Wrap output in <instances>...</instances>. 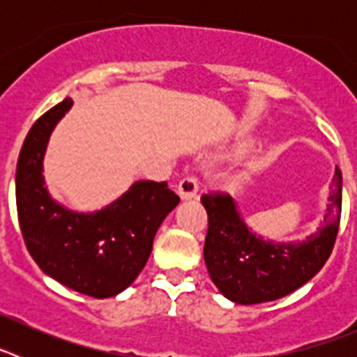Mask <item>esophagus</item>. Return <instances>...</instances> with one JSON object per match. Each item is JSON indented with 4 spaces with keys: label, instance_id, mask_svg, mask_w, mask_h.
Masks as SVG:
<instances>
[{
    "label": "esophagus",
    "instance_id": "esophagus-1",
    "mask_svg": "<svg viewBox=\"0 0 357 357\" xmlns=\"http://www.w3.org/2000/svg\"><path fill=\"white\" fill-rule=\"evenodd\" d=\"M178 195L182 200H191L198 195V181L195 176H185L178 182Z\"/></svg>",
    "mask_w": 357,
    "mask_h": 357
}]
</instances>
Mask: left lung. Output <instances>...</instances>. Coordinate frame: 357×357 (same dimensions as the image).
I'll return each instance as SVG.
<instances>
[{"mask_svg":"<svg viewBox=\"0 0 357 357\" xmlns=\"http://www.w3.org/2000/svg\"><path fill=\"white\" fill-rule=\"evenodd\" d=\"M324 225L298 243H275L252 232L230 195L209 193L204 259L223 296L236 304L272 302L313 279L329 259L342 216V172L336 166Z\"/></svg>","mask_w":357,"mask_h":357,"instance_id":"obj_1","label":"left lung"}]
</instances>
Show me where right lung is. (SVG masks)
Returning a JSON list of instances; mask_svg holds the SVG:
<instances>
[{
  "label": "right lung",
  "mask_w": 357,
  "mask_h": 357,
  "mask_svg": "<svg viewBox=\"0 0 357 357\" xmlns=\"http://www.w3.org/2000/svg\"><path fill=\"white\" fill-rule=\"evenodd\" d=\"M73 100L50 109L28 132L15 169V202L26 248L56 282L94 298H109L139 275L151 254L157 229L181 198L166 182L139 181L96 213H77L56 204L43 176L50 135Z\"/></svg>",
  "instance_id": "add662e5"
}]
</instances>
